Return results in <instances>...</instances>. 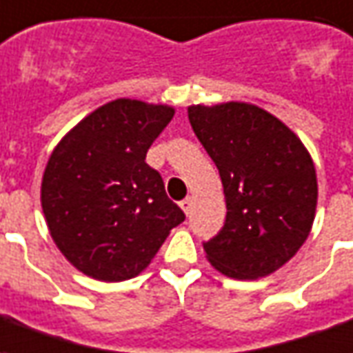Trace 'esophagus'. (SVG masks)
I'll return each mask as SVG.
<instances>
[{
  "label": "esophagus",
  "instance_id": "esophagus-1",
  "mask_svg": "<svg viewBox=\"0 0 353 353\" xmlns=\"http://www.w3.org/2000/svg\"><path fill=\"white\" fill-rule=\"evenodd\" d=\"M180 207H182V210H184L186 214H190V212H192V207H194V199H192V197L182 199V201H180Z\"/></svg>",
  "mask_w": 353,
  "mask_h": 353
}]
</instances>
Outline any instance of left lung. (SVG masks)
<instances>
[{
  "label": "left lung",
  "instance_id": "left-lung-1",
  "mask_svg": "<svg viewBox=\"0 0 353 353\" xmlns=\"http://www.w3.org/2000/svg\"><path fill=\"white\" fill-rule=\"evenodd\" d=\"M188 118L218 167L225 222L203 243L218 271L236 280L280 269L307 241L316 214L312 158L279 118L248 103L194 105Z\"/></svg>",
  "mask_w": 353,
  "mask_h": 353
}]
</instances>
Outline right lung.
Returning a JSON list of instances; mask_svg holds the SVG:
<instances>
[{"label":"right lung","mask_w":353,"mask_h":353,"mask_svg":"<svg viewBox=\"0 0 353 353\" xmlns=\"http://www.w3.org/2000/svg\"><path fill=\"white\" fill-rule=\"evenodd\" d=\"M173 114L167 105L110 101L77 123L46 163L41 205L50 235L92 279L137 276L186 218L145 161Z\"/></svg>","instance_id":"add662e5"}]
</instances>
